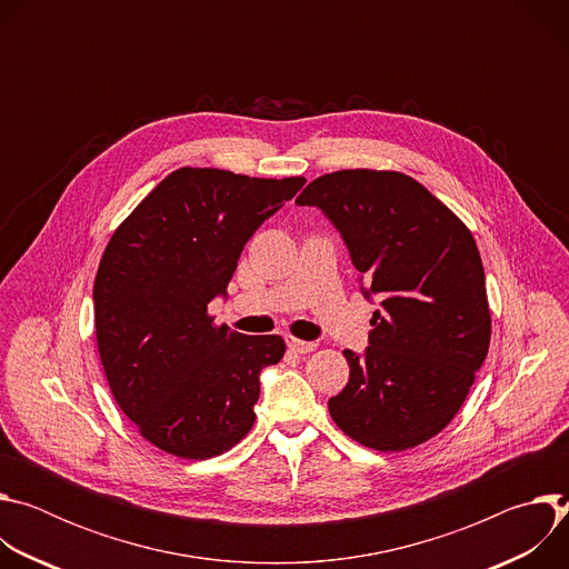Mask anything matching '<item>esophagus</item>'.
I'll use <instances>...</instances> for the list:
<instances>
[{"label": "esophagus", "instance_id": "34e87169", "mask_svg": "<svg viewBox=\"0 0 569 569\" xmlns=\"http://www.w3.org/2000/svg\"><path fill=\"white\" fill-rule=\"evenodd\" d=\"M286 345H288V349L290 351H295V353H310V351H315V342H303V340H297V338H292V336H288L286 338Z\"/></svg>", "mask_w": 569, "mask_h": 569}]
</instances>
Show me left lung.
Returning a JSON list of instances; mask_svg holds the SVG:
<instances>
[{"mask_svg": "<svg viewBox=\"0 0 569 569\" xmlns=\"http://www.w3.org/2000/svg\"><path fill=\"white\" fill-rule=\"evenodd\" d=\"M297 204L319 207L362 274L371 317L365 356L345 351L347 387L329 400L353 441L398 452L439 435L459 412L491 345V310L470 229L398 171H336Z\"/></svg>", "mask_w": 569, "mask_h": 569, "instance_id": "1", "label": "left lung"}]
</instances>
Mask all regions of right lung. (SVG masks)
Segmentation results:
<instances>
[{"label":"right lung","mask_w":569,"mask_h":569,"mask_svg":"<svg viewBox=\"0 0 569 569\" xmlns=\"http://www.w3.org/2000/svg\"><path fill=\"white\" fill-rule=\"evenodd\" d=\"M303 182L184 167L112 233L94 279L99 356L121 412L159 450L209 459L252 430L259 373L286 342L218 327L207 306Z\"/></svg>","instance_id":"obj_1"}]
</instances>
